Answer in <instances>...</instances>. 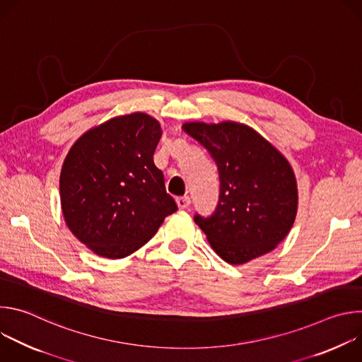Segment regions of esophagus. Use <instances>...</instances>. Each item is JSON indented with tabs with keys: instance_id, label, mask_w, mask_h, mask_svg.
Returning <instances> with one entry per match:
<instances>
[{
	"instance_id": "1",
	"label": "esophagus",
	"mask_w": 362,
	"mask_h": 362,
	"mask_svg": "<svg viewBox=\"0 0 362 362\" xmlns=\"http://www.w3.org/2000/svg\"><path fill=\"white\" fill-rule=\"evenodd\" d=\"M176 203H177V208L179 209H187L192 202H190L189 196H182V197L176 199Z\"/></svg>"
}]
</instances>
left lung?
I'll list each match as a JSON object with an SVG mask.
<instances>
[{"instance_id":"left-lung-1","label":"left lung","mask_w":362,"mask_h":362,"mask_svg":"<svg viewBox=\"0 0 362 362\" xmlns=\"http://www.w3.org/2000/svg\"><path fill=\"white\" fill-rule=\"evenodd\" d=\"M182 129L211 153L219 170L216 211L194 216L214 250L230 265L274 250L298 211L296 179L286 158L243 123L190 122Z\"/></svg>"}]
</instances>
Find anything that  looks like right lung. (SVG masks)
<instances>
[{
  "label": "right lung",
  "instance_id": "obj_1",
  "mask_svg": "<svg viewBox=\"0 0 362 362\" xmlns=\"http://www.w3.org/2000/svg\"><path fill=\"white\" fill-rule=\"evenodd\" d=\"M160 137V123L136 112L90 129L67 153L60 175L63 216L95 255H132L177 211L153 162Z\"/></svg>",
  "mask_w": 362,
  "mask_h": 362
}]
</instances>
